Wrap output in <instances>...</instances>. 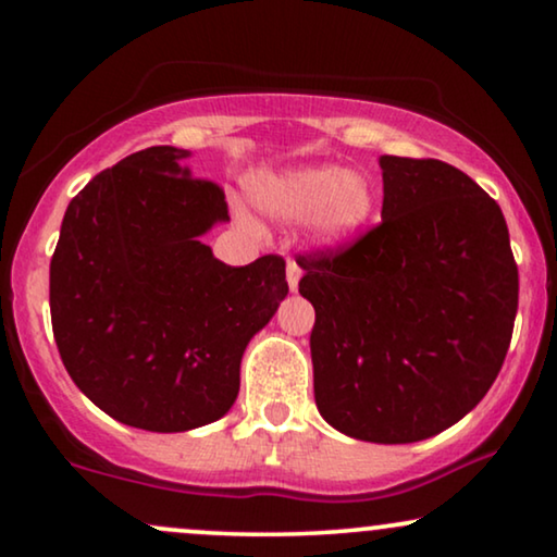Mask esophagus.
Wrapping results in <instances>:
<instances>
[{
  "instance_id": "obj_1",
  "label": "esophagus",
  "mask_w": 557,
  "mask_h": 557,
  "mask_svg": "<svg viewBox=\"0 0 557 557\" xmlns=\"http://www.w3.org/2000/svg\"><path fill=\"white\" fill-rule=\"evenodd\" d=\"M299 278H301V265L294 261V258H288V263H286V281H288V288H292V292H296V288H299Z\"/></svg>"
}]
</instances>
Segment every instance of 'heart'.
<instances>
[{
	"instance_id": "heart-1",
	"label": "heart",
	"mask_w": 557,
	"mask_h": 557,
	"mask_svg": "<svg viewBox=\"0 0 557 557\" xmlns=\"http://www.w3.org/2000/svg\"><path fill=\"white\" fill-rule=\"evenodd\" d=\"M253 197L265 212L281 220L314 218L324 238H345L372 212V189L360 174L337 166H307L281 177L258 180Z\"/></svg>"
}]
</instances>
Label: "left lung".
<instances>
[{"mask_svg":"<svg viewBox=\"0 0 557 557\" xmlns=\"http://www.w3.org/2000/svg\"><path fill=\"white\" fill-rule=\"evenodd\" d=\"M383 220L296 256L314 307L319 413L347 436L413 444L484 398L515 330L520 276L499 205L441 159L383 157Z\"/></svg>","mask_w":557,"mask_h":557,"instance_id":"8db88e82","label":"left lung"}]
</instances>
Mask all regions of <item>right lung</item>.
Segmentation results:
<instances>
[{
  "instance_id": "1",
  "label": "right lung",
  "mask_w": 557,
  "mask_h": 557,
  "mask_svg": "<svg viewBox=\"0 0 557 557\" xmlns=\"http://www.w3.org/2000/svg\"><path fill=\"white\" fill-rule=\"evenodd\" d=\"M187 151L149 147L67 205L50 261V319L73 383L116 421L177 433L238 398L240 357L288 294L276 253L233 269L200 240L227 220Z\"/></svg>"
}]
</instances>
